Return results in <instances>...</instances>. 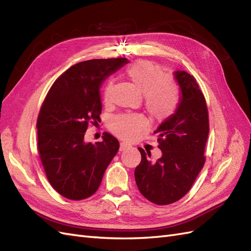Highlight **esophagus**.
I'll return each instance as SVG.
<instances>
[{
	"instance_id": "1",
	"label": "esophagus",
	"mask_w": 251,
	"mask_h": 251,
	"mask_svg": "<svg viewBox=\"0 0 251 251\" xmlns=\"http://www.w3.org/2000/svg\"><path fill=\"white\" fill-rule=\"evenodd\" d=\"M129 147H130L129 144H126V143H124V142H122V143L120 144V151H125V150H127V149H129Z\"/></svg>"
}]
</instances>
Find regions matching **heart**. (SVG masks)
Here are the masks:
<instances>
[{"label": "heart", "instance_id": "heart-1", "mask_svg": "<svg viewBox=\"0 0 251 251\" xmlns=\"http://www.w3.org/2000/svg\"><path fill=\"white\" fill-rule=\"evenodd\" d=\"M127 76L144 95V104L151 117L163 121L175 112L179 102V88L174 79L164 74L159 64L149 60H138L127 69ZM112 81L104 90V100L109 101ZM146 126L143 117L137 114L119 115L111 120V130L125 140H132Z\"/></svg>", "mask_w": 251, "mask_h": 251}]
</instances>
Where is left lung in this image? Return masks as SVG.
Returning <instances> with one entry per match:
<instances>
[{
  "instance_id": "obj_1",
  "label": "left lung",
  "mask_w": 251,
  "mask_h": 251,
  "mask_svg": "<svg viewBox=\"0 0 251 251\" xmlns=\"http://www.w3.org/2000/svg\"><path fill=\"white\" fill-rule=\"evenodd\" d=\"M174 77L180 89L178 106L153 131L162 156L152 162L139 149L142 159L134 170L141 194L161 205L179 201L190 191L204 164L209 134L208 108L194 76L175 71Z\"/></svg>"
}]
</instances>
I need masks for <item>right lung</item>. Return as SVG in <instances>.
Segmentation results:
<instances>
[{
	"label": "right lung",
	"instance_id": "obj_1",
	"mask_svg": "<svg viewBox=\"0 0 251 251\" xmlns=\"http://www.w3.org/2000/svg\"><path fill=\"white\" fill-rule=\"evenodd\" d=\"M126 58L92 59L68 69L50 87L37 120L38 150L50 185L60 195L80 201L99 189L120 143L104 132L101 142L85 141L90 123L100 122V89Z\"/></svg>",
	"mask_w": 251,
	"mask_h": 251
}]
</instances>
